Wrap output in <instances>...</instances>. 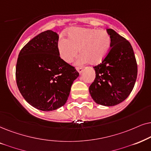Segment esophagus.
Instances as JSON below:
<instances>
[{"label":"esophagus","instance_id":"34e87169","mask_svg":"<svg viewBox=\"0 0 151 151\" xmlns=\"http://www.w3.org/2000/svg\"><path fill=\"white\" fill-rule=\"evenodd\" d=\"M77 70L78 72H79V74H81L82 72H83V68H77Z\"/></svg>","mask_w":151,"mask_h":151}]
</instances>
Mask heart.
Segmentation results:
<instances>
[{
    "label": "heart",
    "instance_id": "b5f03b06",
    "mask_svg": "<svg viewBox=\"0 0 151 151\" xmlns=\"http://www.w3.org/2000/svg\"><path fill=\"white\" fill-rule=\"evenodd\" d=\"M69 39L61 38L58 42L60 57L70 63L78 52L81 55L77 63L79 65L90 63L96 65L107 57L111 47V38L106 30L86 27H72L68 32Z\"/></svg>",
    "mask_w": 151,
    "mask_h": 151
}]
</instances>
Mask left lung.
<instances>
[{
    "instance_id": "8db88e82",
    "label": "left lung",
    "mask_w": 151,
    "mask_h": 151,
    "mask_svg": "<svg viewBox=\"0 0 151 151\" xmlns=\"http://www.w3.org/2000/svg\"><path fill=\"white\" fill-rule=\"evenodd\" d=\"M111 48L105 59L94 67L96 77L89 87L94 102L113 106L124 101L133 89L137 65L130 43L114 30L107 29Z\"/></svg>"
}]
</instances>
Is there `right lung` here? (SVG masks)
<instances>
[{"instance_id":"obj_1","label":"right lung","mask_w":151,"mask_h":151,"mask_svg":"<svg viewBox=\"0 0 151 151\" xmlns=\"http://www.w3.org/2000/svg\"><path fill=\"white\" fill-rule=\"evenodd\" d=\"M59 36L47 30L36 36L20 52L16 79L22 96L34 108L52 111L65 105L79 74L59 57Z\"/></svg>"}]
</instances>
